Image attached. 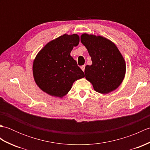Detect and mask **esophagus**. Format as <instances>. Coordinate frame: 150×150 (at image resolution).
<instances>
[{
  "instance_id": "1",
  "label": "esophagus",
  "mask_w": 150,
  "mask_h": 150,
  "mask_svg": "<svg viewBox=\"0 0 150 150\" xmlns=\"http://www.w3.org/2000/svg\"><path fill=\"white\" fill-rule=\"evenodd\" d=\"M81 69H82V71H84V69H85V65H83V66H82L81 67Z\"/></svg>"
}]
</instances>
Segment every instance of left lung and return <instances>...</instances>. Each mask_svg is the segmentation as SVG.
Masks as SVG:
<instances>
[{
  "label": "left lung",
  "mask_w": 150,
  "mask_h": 150,
  "mask_svg": "<svg viewBox=\"0 0 150 150\" xmlns=\"http://www.w3.org/2000/svg\"><path fill=\"white\" fill-rule=\"evenodd\" d=\"M91 57L92 64L85 67L86 79L100 93H108L119 86L126 73V63L117 47L101 36L86 33L81 37Z\"/></svg>",
  "instance_id": "8db88e82"
}]
</instances>
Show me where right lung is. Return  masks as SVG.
<instances>
[{"instance_id": "1", "label": "right lung", "mask_w": 150, "mask_h": 150, "mask_svg": "<svg viewBox=\"0 0 150 150\" xmlns=\"http://www.w3.org/2000/svg\"><path fill=\"white\" fill-rule=\"evenodd\" d=\"M79 43L77 34H64L50 41L35 59L33 73L41 90L52 96L62 97L71 90L73 83L84 73L70 55L73 46Z\"/></svg>"}]
</instances>
